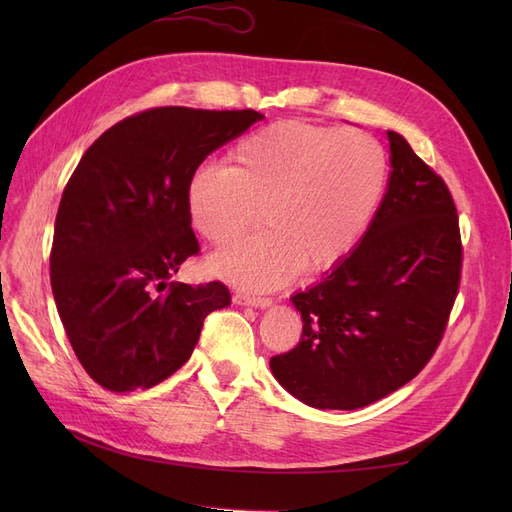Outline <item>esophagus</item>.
<instances>
[{"mask_svg": "<svg viewBox=\"0 0 512 512\" xmlns=\"http://www.w3.org/2000/svg\"><path fill=\"white\" fill-rule=\"evenodd\" d=\"M232 303H237V305H252V307L265 309V307H271L273 301L267 299V297H254V294L235 292V294H232Z\"/></svg>", "mask_w": 512, "mask_h": 512, "instance_id": "34e87169", "label": "esophagus"}]
</instances>
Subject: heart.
I'll return each mask as SVG.
<instances>
[{"label":"heart","instance_id":"obj_1","mask_svg":"<svg viewBox=\"0 0 512 512\" xmlns=\"http://www.w3.org/2000/svg\"><path fill=\"white\" fill-rule=\"evenodd\" d=\"M389 162L374 136L297 119L275 121L228 153V168L200 166L185 185L198 235L228 247L262 222V235L213 258L211 269L247 290L288 284L301 269L331 271L376 218Z\"/></svg>","mask_w":512,"mask_h":512}]
</instances>
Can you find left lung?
<instances>
[{"label":"left lung","mask_w":512,"mask_h":512,"mask_svg":"<svg viewBox=\"0 0 512 512\" xmlns=\"http://www.w3.org/2000/svg\"><path fill=\"white\" fill-rule=\"evenodd\" d=\"M389 188L354 252L292 294L297 348L271 359L275 380L303 404L356 410L410 382L436 352L461 280L455 200L397 132Z\"/></svg>","instance_id":"8db88e82"}]
</instances>
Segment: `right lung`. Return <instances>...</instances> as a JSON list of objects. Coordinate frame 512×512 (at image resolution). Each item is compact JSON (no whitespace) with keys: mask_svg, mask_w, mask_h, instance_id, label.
<instances>
[{"mask_svg":"<svg viewBox=\"0 0 512 512\" xmlns=\"http://www.w3.org/2000/svg\"><path fill=\"white\" fill-rule=\"evenodd\" d=\"M260 119L252 108H149L108 128L76 166L55 218L51 286L76 359L104 389L173 376L205 318L230 305L222 282H173L200 250L185 185Z\"/></svg>","mask_w":512,"mask_h":512,"instance_id":"1","label":"right lung"}]
</instances>
